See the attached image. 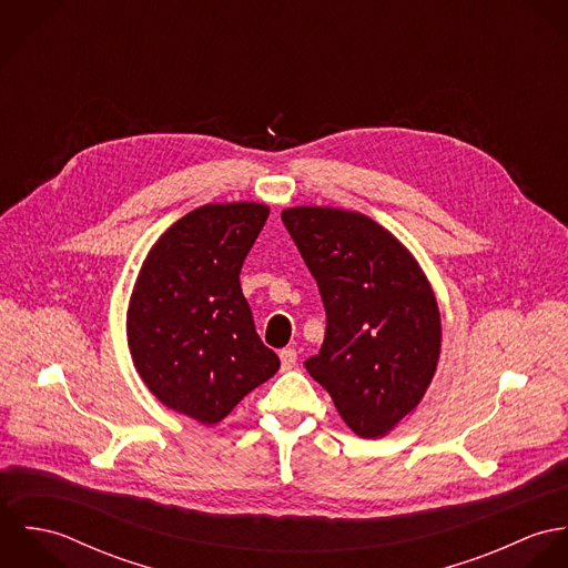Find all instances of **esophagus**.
I'll use <instances>...</instances> for the list:
<instances>
[{
  "mask_svg": "<svg viewBox=\"0 0 568 568\" xmlns=\"http://www.w3.org/2000/svg\"><path fill=\"white\" fill-rule=\"evenodd\" d=\"M280 361H282V369H284V372L293 369L295 363H297V352H295L293 347H284V349L280 352Z\"/></svg>",
  "mask_w": 568,
  "mask_h": 568,
  "instance_id": "1",
  "label": "esophagus"
}]
</instances>
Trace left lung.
Wrapping results in <instances>:
<instances>
[{
  "label": "left lung",
  "mask_w": 568,
  "mask_h": 568,
  "mask_svg": "<svg viewBox=\"0 0 568 568\" xmlns=\"http://www.w3.org/2000/svg\"><path fill=\"white\" fill-rule=\"evenodd\" d=\"M282 221L327 315L306 369L358 437H383L422 403L437 369L442 320L430 282L405 244L361 212L300 205Z\"/></svg>",
  "instance_id": "left-lung-1"
}]
</instances>
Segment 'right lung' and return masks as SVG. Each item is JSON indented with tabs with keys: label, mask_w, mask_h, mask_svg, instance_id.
Returning a JSON list of instances; mask_svg holds the SVG:
<instances>
[{
	"label": "right lung",
	"mask_w": 568,
	"mask_h": 568,
	"mask_svg": "<svg viewBox=\"0 0 568 568\" xmlns=\"http://www.w3.org/2000/svg\"><path fill=\"white\" fill-rule=\"evenodd\" d=\"M268 205L207 203L168 227L135 280L126 338L133 365L162 405L216 424L266 383L280 358L253 325L241 288Z\"/></svg>",
	"instance_id": "add662e5"
}]
</instances>
